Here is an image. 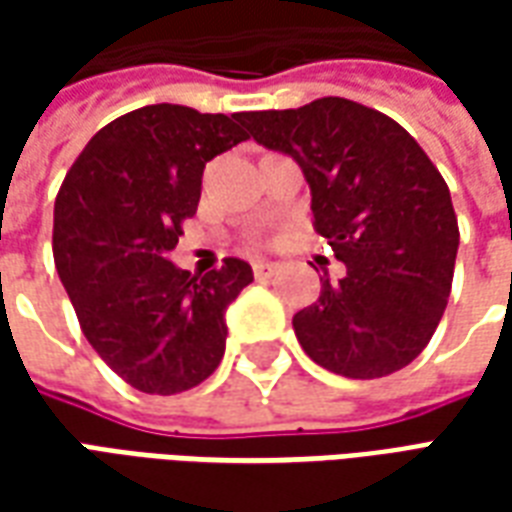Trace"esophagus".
<instances>
[{"mask_svg":"<svg viewBox=\"0 0 512 512\" xmlns=\"http://www.w3.org/2000/svg\"><path fill=\"white\" fill-rule=\"evenodd\" d=\"M252 271H255L257 279H268L277 274L279 266L277 263H271V260H255V263H252Z\"/></svg>","mask_w":512,"mask_h":512,"instance_id":"obj_1","label":"esophagus"}]
</instances>
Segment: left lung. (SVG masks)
Segmentation results:
<instances>
[{
  "label": "left lung",
  "mask_w": 512,
  "mask_h": 512,
  "mask_svg": "<svg viewBox=\"0 0 512 512\" xmlns=\"http://www.w3.org/2000/svg\"><path fill=\"white\" fill-rule=\"evenodd\" d=\"M241 123L299 161L315 230L345 263L293 315L304 354L345 378L411 365L444 315L461 238L436 164L400 123L348 98L241 112Z\"/></svg>",
  "instance_id": "1"
}]
</instances>
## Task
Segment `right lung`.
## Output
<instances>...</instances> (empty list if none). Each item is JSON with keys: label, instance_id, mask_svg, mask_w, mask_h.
I'll return each instance as SVG.
<instances>
[{"label": "right lung", "instance_id": "1", "mask_svg": "<svg viewBox=\"0 0 512 512\" xmlns=\"http://www.w3.org/2000/svg\"><path fill=\"white\" fill-rule=\"evenodd\" d=\"M249 139L241 115L153 104L87 142L54 200V266L87 343L126 384L175 395L224 356V310L252 268L224 257L205 277L167 260L197 213L202 169Z\"/></svg>", "mask_w": 512, "mask_h": 512}]
</instances>
